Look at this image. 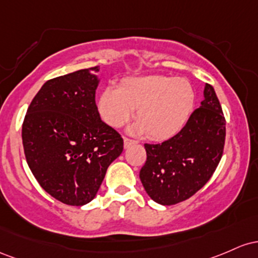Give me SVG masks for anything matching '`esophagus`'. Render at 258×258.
<instances>
[{"mask_svg": "<svg viewBox=\"0 0 258 258\" xmlns=\"http://www.w3.org/2000/svg\"><path fill=\"white\" fill-rule=\"evenodd\" d=\"M134 144H137V141L132 140V139H128V138H124V149H128V147H130Z\"/></svg>", "mask_w": 258, "mask_h": 258, "instance_id": "34e87169", "label": "esophagus"}]
</instances>
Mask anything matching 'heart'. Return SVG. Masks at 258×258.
I'll return each mask as SVG.
<instances>
[{"label": "heart", "instance_id": "heart-1", "mask_svg": "<svg viewBox=\"0 0 258 258\" xmlns=\"http://www.w3.org/2000/svg\"><path fill=\"white\" fill-rule=\"evenodd\" d=\"M196 105V92L187 80L166 75H144L123 79L118 89H103L98 112L108 125L121 126L137 108L133 133L155 141L174 138L185 128Z\"/></svg>", "mask_w": 258, "mask_h": 258}]
</instances>
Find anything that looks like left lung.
Segmentation results:
<instances>
[{"instance_id":"obj_1","label":"left lung","mask_w":258,"mask_h":258,"mask_svg":"<svg viewBox=\"0 0 258 258\" xmlns=\"http://www.w3.org/2000/svg\"><path fill=\"white\" fill-rule=\"evenodd\" d=\"M225 119L215 89L205 84L201 107L185 128L162 144H145L146 163L140 170L145 191L170 206L191 198L215 173L223 155Z\"/></svg>"}]
</instances>
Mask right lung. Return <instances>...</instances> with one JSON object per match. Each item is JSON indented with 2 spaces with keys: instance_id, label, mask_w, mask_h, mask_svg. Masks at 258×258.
Masks as SVG:
<instances>
[{
  "instance_id": "right-lung-1",
  "label": "right lung",
  "mask_w": 258,
  "mask_h": 258,
  "mask_svg": "<svg viewBox=\"0 0 258 258\" xmlns=\"http://www.w3.org/2000/svg\"><path fill=\"white\" fill-rule=\"evenodd\" d=\"M98 67L48 80L29 106L22 128L25 158L46 192L71 206L89 204L123 139L101 120L95 101Z\"/></svg>"
}]
</instances>
